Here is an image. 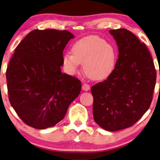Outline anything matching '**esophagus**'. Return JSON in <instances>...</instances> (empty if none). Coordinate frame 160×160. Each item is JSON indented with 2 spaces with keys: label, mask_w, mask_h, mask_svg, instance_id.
Listing matches in <instances>:
<instances>
[{
  "label": "esophagus",
  "mask_w": 160,
  "mask_h": 160,
  "mask_svg": "<svg viewBox=\"0 0 160 160\" xmlns=\"http://www.w3.org/2000/svg\"><path fill=\"white\" fill-rule=\"evenodd\" d=\"M90 85L88 84H84L82 85V90H84V91H88L90 90Z\"/></svg>",
  "instance_id": "esophagus-1"
}]
</instances>
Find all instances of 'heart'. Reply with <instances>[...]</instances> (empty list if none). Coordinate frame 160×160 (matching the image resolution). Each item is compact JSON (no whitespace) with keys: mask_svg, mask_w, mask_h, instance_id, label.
Listing matches in <instances>:
<instances>
[{"mask_svg":"<svg viewBox=\"0 0 160 160\" xmlns=\"http://www.w3.org/2000/svg\"><path fill=\"white\" fill-rule=\"evenodd\" d=\"M72 53L63 56V63L70 74H75L83 64L87 76L93 80H101L111 73L115 63L113 48L97 36L78 39L72 47Z\"/></svg>","mask_w":160,"mask_h":160,"instance_id":"b5f03b06","label":"heart"}]
</instances>
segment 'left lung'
Returning a JSON list of instances; mask_svg holds the SVG:
<instances>
[{
    "label": "left lung",
    "instance_id": "left-lung-1",
    "mask_svg": "<svg viewBox=\"0 0 160 160\" xmlns=\"http://www.w3.org/2000/svg\"><path fill=\"white\" fill-rule=\"evenodd\" d=\"M118 47L115 69L91 88L95 123L115 132L133 126L150 107L157 72L146 45L125 28L109 31Z\"/></svg>",
    "mask_w": 160,
    "mask_h": 160
}]
</instances>
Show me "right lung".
Returning <instances> with one entry per match:
<instances>
[{
  "label": "right lung",
  "instance_id": "1",
  "mask_svg": "<svg viewBox=\"0 0 160 160\" xmlns=\"http://www.w3.org/2000/svg\"><path fill=\"white\" fill-rule=\"evenodd\" d=\"M74 37L65 30L35 29L15 48L6 73L8 94L26 125L37 129L55 126L80 94V81L61 70L63 51Z\"/></svg>",
  "mask_w": 160,
  "mask_h": 160
}]
</instances>
